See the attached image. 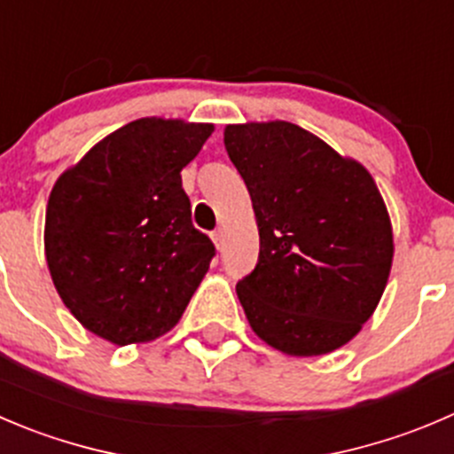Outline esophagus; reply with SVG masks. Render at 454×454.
I'll return each instance as SVG.
<instances>
[{
  "instance_id": "34e87169",
  "label": "esophagus",
  "mask_w": 454,
  "mask_h": 454,
  "mask_svg": "<svg viewBox=\"0 0 454 454\" xmlns=\"http://www.w3.org/2000/svg\"><path fill=\"white\" fill-rule=\"evenodd\" d=\"M213 241L217 248H223V231L222 228H217V231H213Z\"/></svg>"
}]
</instances>
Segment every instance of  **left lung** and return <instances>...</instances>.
<instances>
[{"instance_id": "obj_1", "label": "left lung", "mask_w": 454, "mask_h": 454, "mask_svg": "<svg viewBox=\"0 0 454 454\" xmlns=\"http://www.w3.org/2000/svg\"><path fill=\"white\" fill-rule=\"evenodd\" d=\"M259 228V259L237 284L250 328L294 357L337 350L371 319L393 263L377 184L290 121L226 126Z\"/></svg>"}]
</instances>
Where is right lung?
<instances>
[{
	"label": "right lung",
	"mask_w": 454,
	"mask_h": 454,
	"mask_svg": "<svg viewBox=\"0 0 454 454\" xmlns=\"http://www.w3.org/2000/svg\"><path fill=\"white\" fill-rule=\"evenodd\" d=\"M213 124L144 117L66 170L46 206V262L74 319L117 346L153 341L186 310L215 257L192 226L182 168Z\"/></svg>",
	"instance_id": "1"
}]
</instances>
